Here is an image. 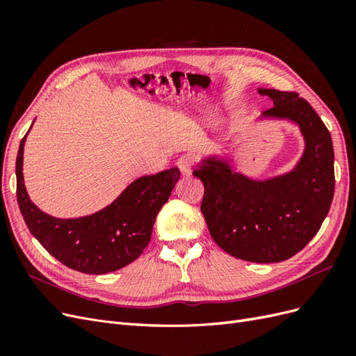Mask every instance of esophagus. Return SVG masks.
<instances>
[{"mask_svg":"<svg viewBox=\"0 0 356 356\" xmlns=\"http://www.w3.org/2000/svg\"><path fill=\"white\" fill-rule=\"evenodd\" d=\"M177 166L181 170V174L187 177L193 172V159L190 156H181L177 161Z\"/></svg>","mask_w":356,"mask_h":356,"instance_id":"1","label":"esophagus"}]
</instances>
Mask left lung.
<instances>
[{"instance_id": "1", "label": "left lung", "mask_w": 356, "mask_h": 356, "mask_svg": "<svg viewBox=\"0 0 356 356\" xmlns=\"http://www.w3.org/2000/svg\"><path fill=\"white\" fill-rule=\"evenodd\" d=\"M272 108L257 123L285 122L298 129L303 153L296 165L264 178L246 175L233 157L209 153L193 175L204 186L202 213L221 250L252 263L288 260L314 239L334 196L331 135L310 104L297 93L258 88Z\"/></svg>"}]
</instances>
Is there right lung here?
I'll use <instances>...</instances> for the list:
<instances>
[{"label": "right lung", "mask_w": 356, "mask_h": 356, "mask_svg": "<svg viewBox=\"0 0 356 356\" xmlns=\"http://www.w3.org/2000/svg\"><path fill=\"white\" fill-rule=\"evenodd\" d=\"M26 136L19 145L16 179L17 203L32 236L56 260L81 273L104 275L135 261L149 243L157 213L179 179L178 168L136 178L98 212L79 218H56L41 211L26 191Z\"/></svg>", "instance_id": "add662e5"}]
</instances>
